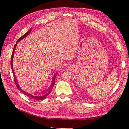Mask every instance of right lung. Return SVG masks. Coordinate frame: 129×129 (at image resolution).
<instances>
[{"mask_svg": "<svg viewBox=\"0 0 129 129\" xmlns=\"http://www.w3.org/2000/svg\"><path fill=\"white\" fill-rule=\"evenodd\" d=\"M31 30H32V28H30L29 29V30H28V32H27V33H26L25 34L23 35V36L20 37V38L18 40V41H17V43L16 44H15L14 45V47L13 48V52H12V56H11V69H12V72L13 73V75H14V81H15V85H16V86L17 87V88L20 90L22 93H24V95H26L27 96H28V97H29V98H31L32 99H34V100H44L45 99L47 96L48 95H49L50 94V92H51L52 91V88H53L54 87V83H55V78L56 77V75H57V73H56L55 74H54L53 77V79H52V83H51V85H50V86L48 88V89H47V90L45 91L44 93H43V94L41 95H39V96H36V95H32L30 94V93H29L28 92H27L26 91L23 90L22 89H21L20 85H19L18 83V81L17 80V79L16 77H15V74H14V70H13V56H14V51H15V47H16V46L18 44V42L20 41V40H22L23 39L25 38V37H26L29 34V33L31 32Z\"/></svg>", "mask_w": 129, "mask_h": 129, "instance_id": "obj_1", "label": "right lung"}]
</instances>
